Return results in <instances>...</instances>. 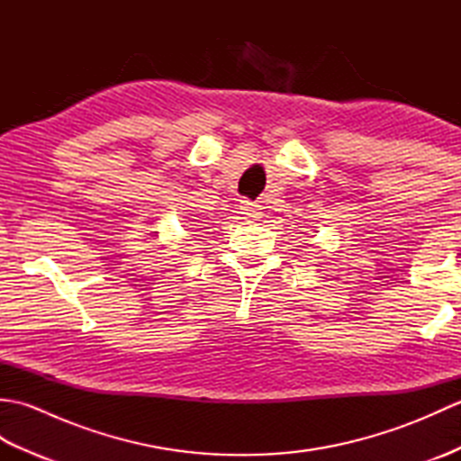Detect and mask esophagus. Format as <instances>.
Returning <instances> with one entry per match:
<instances>
[{"label":"esophagus","mask_w":461,"mask_h":461,"mask_svg":"<svg viewBox=\"0 0 461 461\" xmlns=\"http://www.w3.org/2000/svg\"><path fill=\"white\" fill-rule=\"evenodd\" d=\"M240 213L243 215V220H258L261 215V208L258 203H253L249 200H243L240 203Z\"/></svg>","instance_id":"1"}]
</instances>
